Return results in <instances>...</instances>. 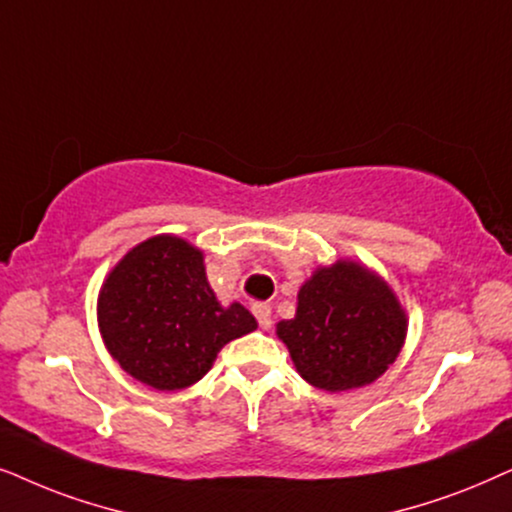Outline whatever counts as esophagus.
<instances>
[{"label":"esophagus","instance_id":"34e87169","mask_svg":"<svg viewBox=\"0 0 512 512\" xmlns=\"http://www.w3.org/2000/svg\"><path fill=\"white\" fill-rule=\"evenodd\" d=\"M252 313H255L257 323H260V327H264V330L271 327V304L269 302L255 304V306H252Z\"/></svg>","mask_w":512,"mask_h":512}]
</instances>
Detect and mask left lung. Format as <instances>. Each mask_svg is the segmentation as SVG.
I'll use <instances>...</instances> for the list:
<instances>
[{"instance_id": "obj_1", "label": "left lung", "mask_w": 512, "mask_h": 512, "mask_svg": "<svg viewBox=\"0 0 512 512\" xmlns=\"http://www.w3.org/2000/svg\"><path fill=\"white\" fill-rule=\"evenodd\" d=\"M302 379L323 391L372 384L403 349L407 318L393 290L356 262L318 269L297 295V316L281 320Z\"/></svg>"}]
</instances>
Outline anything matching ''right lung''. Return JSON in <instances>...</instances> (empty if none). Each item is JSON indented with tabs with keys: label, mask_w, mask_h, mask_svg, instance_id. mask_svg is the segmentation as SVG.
<instances>
[{
	"label": "right lung",
	"mask_w": 512,
	"mask_h": 512,
	"mask_svg": "<svg viewBox=\"0 0 512 512\" xmlns=\"http://www.w3.org/2000/svg\"><path fill=\"white\" fill-rule=\"evenodd\" d=\"M107 351L156 391H180L213 367L231 339L255 318L241 304L224 306L210 290L203 255L175 236L135 245L107 276L98 299Z\"/></svg>",
	"instance_id": "right-lung-1"
}]
</instances>
